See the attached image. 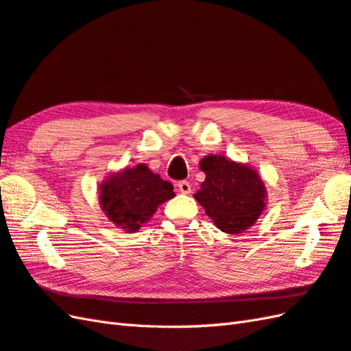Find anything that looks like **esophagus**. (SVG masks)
I'll list each match as a JSON object with an SVG mask.
<instances>
[{
  "instance_id": "obj_1",
  "label": "esophagus",
  "mask_w": 351,
  "mask_h": 351,
  "mask_svg": "<svg viewBox=\"0 0 351 351\" xmlns=\"http://www.w3.org/2000/svg\"><path fill=\"white\" fill-rule=\"evenodd\" d=\"M178 190L182 194H190L191 193V184L189 181H179L178 182Z\"/></svg>"
}]
</instances>
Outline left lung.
<instances>
[{"mask_svg":"<svg viewBox=\"0 0 351 351\" xmlns=\"http://www.w3.org/2000/svg\"><path fill=\"white\" fill-rule=\"evenodd\" d=\"M200 169L206 179L194 194L195 200L221 232H245L265 209L266 189L258 173L221 156L205 157Z\"/></svg>","mask_w":351,"mask_h":351,"instance_id":"1","label":"left lung"}]
</instances>
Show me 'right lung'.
Returning a JSON list of instances; mask_svg holds the SVG:
<instances>
[{
    "mask_svg": "<svg viewBox=\"0 0 351 351\" xmlns=\"http://www.w3.org/2000/svg\"><path fill=\"white\" fill-rule=\"evenodd\" d=\"M175 197L173 185L145 165L125 169L101 184L100 205L113 224L137 232L162 202Z\"/></svg>",
    "mask_w": 351,
    "mask_h": 351,
    "instance_id": "add662e5",
    "label": "right lung"
}]
</instances>
